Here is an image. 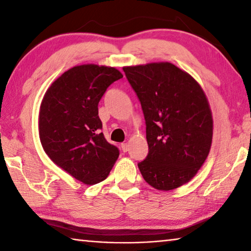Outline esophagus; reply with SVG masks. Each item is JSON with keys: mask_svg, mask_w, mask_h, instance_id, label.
<instances>
[{"mask_svg": "<svg viewBox=\"0 0 251 251\" xmlns=\"http://www.w3.org/2000/svg\"><path fill=\"white\" fill-rule=\"evenodd\" d=\"M121 147H122V151H124V152H126L127 151L129 150V145H128V144H127V143H123Z\"/></svg>", "mask_w": 251, "mask_h": 251, "instance_id": "obj_1", "label": "esophagus"}]
</instances>
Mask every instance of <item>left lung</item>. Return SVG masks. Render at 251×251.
Returning <instances> with one entry per match:
<instances>
[{
  "label": "left lung",
  "instance_id": "left-lung-1",
  "mask_svg": "<svg viewBox=\"0 0 251 251\" xmlns=\"http://www.w3.org/2000/svg\"><path fill=\"white\" fill-rule=\"evenodd\" d=\"M141 101L148 155L138 163L144 179L173 190L196 175L209 154L212 116L201 85L168 62L123 67Z\"/></svg>",
  "mask_w": 251,
  "mask_h": 251
}]
</instances>
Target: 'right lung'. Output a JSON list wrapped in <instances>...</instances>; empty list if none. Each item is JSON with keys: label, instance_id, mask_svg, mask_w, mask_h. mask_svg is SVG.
<instances>
[{"label": "right lung", "instance_id": "add662e5", "mask_svg": "<svg viewBox=\"0 0 251 251\" xmlns=\"http://www.w3.org/2000/svg\"><path fill=\"white\" fill-rule=\"evenodd\" d=\"M122 77L115 67L74 66L54 80L42 100L43 150L54 164L86 185L106 179L120 156L100 133L99 103L109 85Z\"/></svg>", "mask_w": 251, "mask_h": 251}]
</instances>
